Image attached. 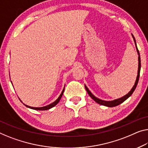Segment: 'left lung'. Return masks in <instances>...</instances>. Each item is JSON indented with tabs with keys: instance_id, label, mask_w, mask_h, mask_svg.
Instances as JSON below:
<instances>
[{
	"instance_id": "1",
	"label": "left lung",
	"mask_w": 148,
	"mask_h": 148,
	"mask_svg": "<svg viewBox=\"0 0 148 148\" xmlns=\"http://www.w3.org/2000/svg\"><path fill=\"white\" fill-rule=\"evenodd\" d=\"M132 37H133L134 38V42H135V45H136V49H137V52H138V54L139 55L138 56V76H137V78H136V82L134 84V86H133V88H132V90L130 91L128 93H127L126 95L123 96V97L120 98H118V99H116V100H112V101H104V100H100V99H99L98 98H96V96H94L93 94L91 93V92L89 90H88V88L86 87V86L85 85V88L86 90V91L88 92V94H89V96L91 97V98L93 99V100L95 101L96 102H97L100 105H103V106H108V107H114V106H118L119 104H120V103H122V102H124L125 100H127V98H129L130 96L132 94H133V92H134V90H135L136 86H137V84L138 83V80H139V78H140V68H141V60H140V53H139V50L137 48V46H136V40L135 38H134V36L132 35Z\"/></svg>"
}]
</instances>
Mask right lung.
Returning a JSON list of instances; mask_svg holds the SVG:
<instances>
[{
	"label": "right lung",
	"instance_id": "right-lung-1",
	"mask_svg": "<svg viewBox=\"0 0 148 148\" xmlns=\"http://www.w3.org/2000/svg\"><path fill=\"white\" fill-rule=\"evenodd\" d=\"M64 89L62 90V93L60 94V96L58 97V99L56 101H54V102H52V103H50V104L48 105V106H44V107H40V108H36V107H31V106H27V105H25L26 107L29 108H31V109H33V110H49L50 108H53L54 106H55L57 103H58L59 102V101H60V100L62 98V96L63 95V93H64ZM22 102V101H21Z\"/></svg>",
	"mask_w": 148,
	"mask_h": 148
}]
</instances>
